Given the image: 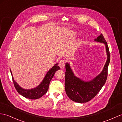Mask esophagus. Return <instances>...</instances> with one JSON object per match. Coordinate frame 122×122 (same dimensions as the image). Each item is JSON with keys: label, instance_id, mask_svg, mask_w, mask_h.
Listing matches in <instances>:
<instances>
[{"label": "esophagus", "instance_id": "34e87169", "mask_svg": "<svg viewBox=\"0 0 122 122\" xmlns=\"http://www.w3.org/2000/svg\"><path fill=\"white\" fill-rule=\"evenodd\" d=\"M65 63H66V61L64 60H61L59 63V66L61 68H63L65 66Z\"/></svg>", "mask_w": 122, "mask_h": 122}]
</instances>
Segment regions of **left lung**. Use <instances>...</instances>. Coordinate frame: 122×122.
Returning a JSON list of instances; mask_svg holds the SVG:
<instances>
[{
	"label": "left lung",
	"instance_id": "obj_1",
	"mask_svg": "<svg viewBox=\"0 0 122 122\" xmlns=\"http://www.w3.org/2000/svg\"><path fill=\"white\" fill-rule=\"evenodd\" d=\"M95 41L103 42L106 45L107 55V61L103 71L95 78L88 82L81 81L74 76L69 64H66L65 73L66 92L70 99L76 102L84 103L91 100L100 92L107 81V69L110 61L108 45L102 34Z\"/></svg>",
	"mask_w": 122,
	"mask_h": 122
}]
</instances>
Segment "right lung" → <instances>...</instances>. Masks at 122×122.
Instances as JSON below:
<instances>
[{
  "label": "right lung",
  "mask_w": 122,
  "mask_h": 122,
  "mask_svg": "<svg viewBox=\"0 0 122 122\" xmlns=\"http://www.w3.org/2000/svg\"><path fill=\"white\" fill-rule=\"evenodd\" d=\"M60 69V68L58 66V64H56L48 72L46 75L45 76L44 80L41 82V83L36 88L30 90L24 89L22 88L21 87H20L19 85L14 80L11 70L10 72L12 77L14 86H15L16 91L20 94L26 98L30 99H37L41 97L42 96H44L47 92L51 80L53 77L56 71Z\"/></svg>",
  "instance_id": "1"
}]
</instances>
